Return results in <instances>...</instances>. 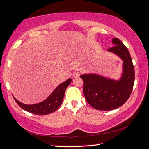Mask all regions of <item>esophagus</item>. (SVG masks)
<instances>
[{
    "label": "esophagus",
    "mask_w": 149,
    "mask_h": 149,
    "mask_svg": "<svg viewBox=\"0 0 149 149\" xmlns=\"http://www.w3.org/2000/svg\"><path fill=\"white\" fill-rule=\"evenodd\" d=\"M79 75H80L79 72L75 71V72H74V74H73V77H77L78 76H79Z\"/></svg>",
    "instance_id": "esophagus-1"
}]
</instances>
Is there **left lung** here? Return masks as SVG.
<instances>
[{"instance_id":"8db88e82","label":"left lung","mask_w":149,"mask_h":149,"mask_svg":"<svg viewBox=\"0 0 149 149\" xmlns=\"http://www.w3.org/2000/svg\"><path fill=\"white\" fill-rule=\"evenodd\" d=\"M114 45L107 50L123 60V73L119 80L95 74H83V92L85 100L95 109L112 110L120 107L130 97L135 81V70L129 50L118 38L112 39Z\"/></svg>"}]
</instances>
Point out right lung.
Returning <instances> with one entry per match:
<instances>
[{
  "label": "right lung",
  "instance_id": "add662e5",
  "mask_svg": "<svg viewBox=\"0 0 149 149\" xmlns=\"http://www.w3.org/2000/svg\"><path fill=\"white\" fill-rule=\"evenodd\" d=\"M72 79L69 78L60 84L46 100L35 104H25L18 101L14 97L15 101L22 109L36 115H47L51 114L58 109L64 99L65 91L70 84Z\"/></svg>",
  "mask_w": 149,
  "mask_h": 149
}]
</instances>
